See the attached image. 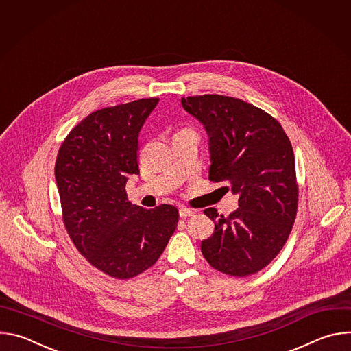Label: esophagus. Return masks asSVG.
Wrapping results in <instances>:
<instances>
[{"label":"esophagus","mask_w":351,"mask_h":351,"mask_svg":"<svg viewBox=\"0 0 351 351\" xmlns=\"http://www.w3.org/2000/svg\"><path fill=\"white\" fill-rule=\"evenodd\" d=\"M195 213L193 211V210H190V208H186V207H182L180 210H179V215H180V218H189V217H193Z\"/></svg>","instance_id":"34e87169"}]
</instances>
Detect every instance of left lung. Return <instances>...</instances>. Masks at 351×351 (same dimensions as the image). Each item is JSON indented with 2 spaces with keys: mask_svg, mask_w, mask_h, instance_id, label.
Segmentation results:
<instances>
[{
  "mask_svg": "<svg viewBox=\"0 0 351 351\" xmlns=\"http://www.w3.org/2000/svg\"><path fill=\"white\" fill-rule=\"evenodd\" d=\"M183 108L210 136V180L229 182L239 208L215 222L202 241L208 264L230 276L265 268L285 245L297 214L298 184L291 143L280 123L243 99L219 94L182 98Z\"/></svg>",
  "mask_w": 351,
  "mask_h": 351,
  "instance_id": "obj_1",
  "label": "left lung"
}]
</instances>
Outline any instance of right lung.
Returning <instances> with one entry per match:
<instances>
[{"label": "right lung", "mask_w": 351, "mask_h": 351, "mask_svg": "<svg viewBox=\"0 0 351 351\" xmlns=\"http://www.w3.org/2000/svg\"><path fill=\"white\" fill-rule=\"evenodd\" d=\"M158 98L91 112L65 137L56 161L62 219L77 252L97 269L130 279L161 257L178 208L132 206L128 178L138 175V132Z\"/></svg>", "instance_id": "right-lung-1"}]
</instances>
